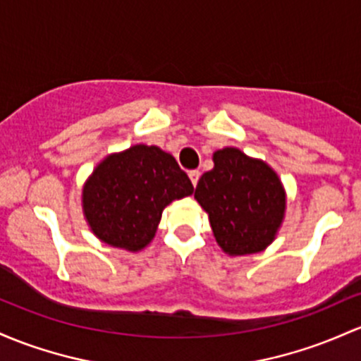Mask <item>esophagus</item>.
Instances as JSON below:
<instances>
[{"instance_id": "esophagus-1", "label": "esophagus", "mask_w": 361, "mask_h": 361, "mask_svg": "<svg viewBox=\"0 0 361 361\" xmlns=\"http://www.w3.org/2000/svg\"><path fill=\"white\" fill-rule=\"evenodd\" d=\"M188 176H190V180H192L193 187H195V185H197V183H199V178H200V171H197V169H193V171H190V173H188Z\"/></svg>"}]
</instances>
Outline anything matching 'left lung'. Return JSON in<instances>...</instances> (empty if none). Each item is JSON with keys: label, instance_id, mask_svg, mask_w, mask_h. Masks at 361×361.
I'll return each mask as SVG.
<instances>
[{"label": "left lung", "instance_id": "8db88e82", "mask_svg": "<svg viewBox=\"0 0 361 361\" xmlns=\"http://www.w3.org/2000/svg\"><path fill=\"white\" fill-rule=\"evenodd\" d=\"M195 199L209 214L214 238L228 255L262 252L276 238L286 211V192L274 169L236 147L216 150Z\"/></svg>", "mask_w": 361, "mask_h": 361}]
</instances>
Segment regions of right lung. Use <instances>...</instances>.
Instances as JSON below:
<instances>
[{"mask_svg":"<svg viewBox=\"0 0 361 361\" xmlns=\"http://www.w3.org/2000/svg\"><path fill=\"white\" fill-rule=\"evenodd\" d=\"M192 193L171 154L138 144L99 162L82 190V209L99 240L138 252L152 241L166 205Z\"/></svg>","mask_w":361,"mask_h":361,"instance_id":"add662e5","label":"right lung"}]
</instances>
